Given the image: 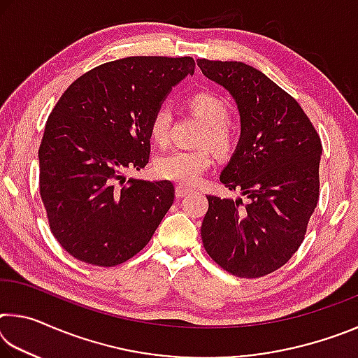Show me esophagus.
<instances>
[{
  "label": "esophagus",
  "instance_id": "1",
  "mask_svg": "<svg viewBox=\"0 0 358 358\" xmlns=\"http://www.w3.org/2000/svg\"><path fill=\"white\" fill-rule=\"evenodd\" d=\"M189 192H191V187H186V186H181V185L175 187V194H177V197H185Z\"/></svg>",
  "mask_w": 358,
  "mask_h": 358
}]
</instances>
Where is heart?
Masks as SVG:
<instances>
[{"label":"heart","instance_id":"heart-1","mask_svg":"<svg viewBox=\"0 0 358 358\" xmlns=\"http://www.w3.org/2000/svg\"><path fill=\"white\" fill-rule=\"evenodd\" d=\"M187 107L207 123L201 145H211L217 155L226 156L234 150V134L229 128L230 108L221 96L213 92H197L186 101ZM172 115L166 107L156 108L150 120V136L159 147L171 141ZM215 156L207 147L197 150H175L155 162V173L162 180L181 186L196 185L202 175L213 166Z\"/></svg>","mask_w":358,"mask_h":358}]
</instances>
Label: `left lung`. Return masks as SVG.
Returning <instances> with one entry per match:
<instances>
[{"mask_svg":"<svg viewBox=\"0 0 358 358\" xmlns=\"http://www.w3.org/2000/svg\"><path fill=\"white\" fill-rule=\"evenodd\" d=\"M197 66L237 101L241 137L220 178L248 199L207 196L203 248L230 275L265 276L289 262L305 240L319 201L322 143L299 102L264 72L205 58Z\"/></svg>","mask_w":358,"mask_h":358,"instance_id":"obj_1","label":"left lung"}]
</instances>
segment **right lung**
Instances as JSON below:
<instances>
[{
    "instance_id": "right-lung-1",
    "label": "right lung",
    "mask_w": 358,
    "mask_h": 358,
    "mask_svg": "<svg viewBox=\"0 0 358 358\" xmlns=\"http://www.w3.org/2000/svg\"><path fill=\"white\" fill-rule=\"evenodd\" d=\"M191 57H128L85 72L62 94L39 147V192L48 226L85 264L134 257L172 207L171 181L126 180L150 159V120Z\"/></svg>"
}]
</instances>
